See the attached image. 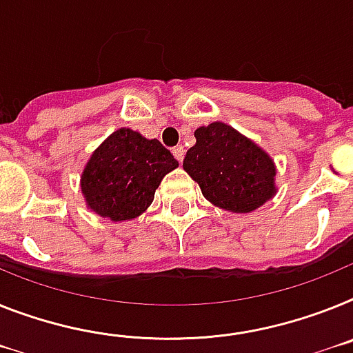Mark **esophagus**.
Returning a JSON list of instances; mask_svg holds the SVG:
<instances>
[{"label": "esophagus", "mask_w": 353, "mask_h": 353, "mask_svg": "<svg viewBox=\"0 0 353 353\" xmlns=\"http://www.w3.org/2000/svg\"><path fill=\"white\" fill-rule=\"evenodd\" d=\"M172 154H174V158H176L179 163H181L183 159H185V149H183L181 145H177V147H174V149H172Z\"/></svg>", "instance_id": "obj_1"}]
</instances>
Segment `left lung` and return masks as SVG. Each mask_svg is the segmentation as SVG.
<instances>
[{
    "instance_id": "8db88e82",
    "label": "left lung",
    "mask_w": 353,
    "mask_h": 353,
    "mask_svg": "<svg viewBox=\"0 0 353 353\" xmlns=\"http://www.w3.org/2000/svg\"><path fill=\"white\" fill-rule=\"evenodd\" d=\"M183 168L213 206L251 213L276 195V165L262 147L224 121L195 129Z\"/></svg>"
}]
</instances>
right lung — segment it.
<instances>
[{
	"label": "right lung",
	"instance_id": "add662e5",
	"mask_svg": "<svg viewBox=\"0 0 353 353\" xmlns=\"http://www.w3.org/2000/svg\"><path fill=\"white\" fill-rule=\"evenodd\" d=\"M179 167L158 140L121 127L94 149L81 176L88 210L112 222L140 217L168 172Z\"/></svg>",
	"mask_w": 353,
	"mask_h": 353
}]
</instances>
